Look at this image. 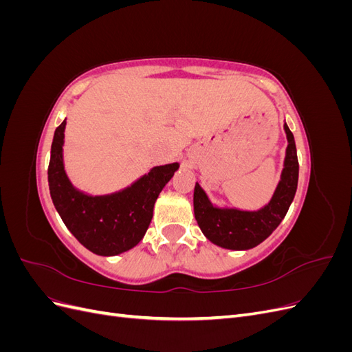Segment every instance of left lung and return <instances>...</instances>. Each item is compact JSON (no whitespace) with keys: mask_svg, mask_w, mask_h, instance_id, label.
<instances>
[{"mask_svg":"<svg viewBox=\"0 0 352 352\" xmlns=\"http://www.w3.org/2000/svg\"><path fill=\"white\" fill-rule=\"evenodd\" d=\"M283 129L287 138L283 170L272 199L263 208L243 211L238 208L216 207L211 204L199 184H195V219L202 233L212 243L221 248L236 251L254 248L265 238H269L285 219L296 192L300 166H298L294 135L286 123L283 124Z\"/></svg>","mask_w":352,"mask_h":352,"instance_id":"8db88e82","label":"left lung"}]
</instances>
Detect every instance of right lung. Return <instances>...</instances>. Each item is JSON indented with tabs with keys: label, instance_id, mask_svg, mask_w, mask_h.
Wrapping results in <instances>:
<instances>
[{
	"label": "right lung",
	"instance_id": "1",
	"mask_svg": "<svg viewBox=\"0 0 352 352\" xmlns=\"http://www.w3.org/2000/svg\"><path fill=\"white\" fill-rule=\"evenodd\" d=\"M65 129L66 120L54 132L48 166L50 194L56 210L73 236L94 254L110 257L129 251L144 238L155 201L179 163L155 166L119 192L88 195L74 188L66 175Z\"/></svg>",
	"mask_w": 352,
	"mask_h": 352
}]
</instances>
